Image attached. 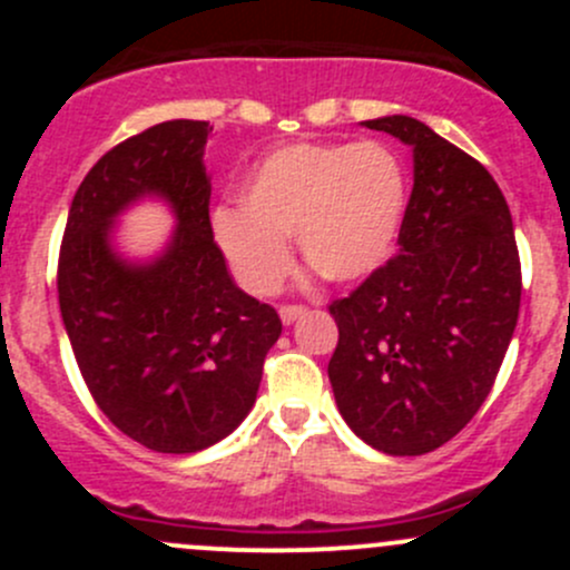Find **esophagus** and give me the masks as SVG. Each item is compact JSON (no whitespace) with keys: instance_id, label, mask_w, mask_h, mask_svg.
Masks as SVG:
<instances>
[{"instance_id":"obj_1","label":"esophagus","mask_w":570,"mask_h":570,"mask_svg":"<svg viewBox=\"0 0 570 570\" xmlns=\"http://www.w3.org/2000/svg\"><path fill=\"white\" fill-rule=\"evenodd\" d=\"M278 314H281V322H284V325H292V322H297L303 317V314H306V308H303V306H281Z\"/></svg>"}]
</instances>
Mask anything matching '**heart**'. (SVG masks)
I'll list each match as a JSON object with an SVG mask.
<instances>
[{
	"label": "heart",
	"mask_w": 570,
	"mask_h": 570,
	"mask_svg": "<svg viewBox=\"0 0 570 570\" xmlns=\"http://www.w3.org/2000/svg\"><path fill=\"white\" fill-rule=\"evenodd\" d=\"M405 212V176L377 140L292 142L243 176L237 209L212 217L215 239L253 295H269L292 267L284 239L333 284L366 278L392 253Z\"/></svg>",
	"instance_id": "1"
}]
</instances>
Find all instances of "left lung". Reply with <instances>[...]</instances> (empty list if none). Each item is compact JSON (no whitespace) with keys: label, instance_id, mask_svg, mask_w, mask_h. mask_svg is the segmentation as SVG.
<instances>
[{"label":"left lung","instance_id":"left-lung-1","mask_svg":"<svg viewBox=\"0 0 570 570\" xmlns=\"http://www.w3.org/2000/svg\"><path fill=\"white\" fill-rule=\"evenodd\" d=\"M413 151L396 256L331 303L338 413L386 455H424L491 394L521 306L513 217L474 157L407 115L364 120Z\"/></svg>","mask_w":570,"mask_h":570}]
</instances>
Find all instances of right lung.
I'll list each match as a JSON object with an SVG mask.
<instances>
[{"mask_svg": "<svg viewBox=\"0 0 570 570\" xmlns=\"http://www.w3.org/2000/svg\"><path fill=\"white\" fill-rule=\"evenodd\" d=\"M206 120H165L90 168L68 209L57 295L79 372L124 435L187 455L239 428L281 336L273 306L245 295L212 237ZM146 197L175 212L157 257L114 245V223Z\"/></svg>", "mask_w": 570, "mask_h": 570, "instance_id": "obj_1", "label": "right lung"}]
</instances>
